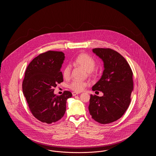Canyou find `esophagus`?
<instances>
[{
	"mask_svg": "<svg viewBox=\"0 0 156 156\" xmlns=\"http://www.w3.org/2000/svg\"><path fill=\"white\" fill-rule=\"evenodd\" d=\"M80 94V92H73L72 93V94H73V96H75V95H78V94Z\"/></svg>",
	"mask_w": 156,
	"mask_h": 156,
	"instance_id": "obj_1",
	"label": "esophagus"
}]
</instances>
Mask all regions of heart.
Segmentation results:
<instances>
[{"label": "heart", "mask_w": 156, "mask_h": 156, "mask_svg": "<svg viewBox=\"0 0 156 156\" xmlns=\"http://www.w3.org/2000/svg\"><path fill=\"white\" fill-rule=\"evenodd\" d=\"M75 63L83 68L85 71L89 73L94 69L95 66V61L94 58L86 54H81L78 55L75 60ZM71 74V67L70 66H67L64 68L62 75L63 77L65 79H68L69 78ZM88 85L87 82L81 81L78 80H74L71 82L68 87L69 88L74 91L80 92L85 88Z\"/></svg>", "instance_id": "obj_1"}]
</instances>
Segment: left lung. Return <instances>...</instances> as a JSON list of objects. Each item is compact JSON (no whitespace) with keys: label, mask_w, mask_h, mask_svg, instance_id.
Listing matches in <instances>:
<instances>
[{"label":"left lung","mask_w":156,"mask_h":156,"mask_svg":"<svg viewBox=\"0 0 156 156\" xmlns=\"http://www.w3.org/2000/svg\"><path fill=\"white\" fill-rule=\"evenodd\" d=\"M92 51L102 60L104 70L92 89L102 92L104 95H90L89 113L99 123H110L120 118L129 108L133 89V73L119 52L100 48H94Z\"/></svg>","instance_id":"left-lung-1"}]
</instances>
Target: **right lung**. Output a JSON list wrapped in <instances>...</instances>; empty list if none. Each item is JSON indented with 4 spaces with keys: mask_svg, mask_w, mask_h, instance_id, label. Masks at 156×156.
<instances>
[{
    "mask_svg": "<svg viewBox=\"0 0 156 156\" xmlns=\"http://www.w3.org/2000/svg\"><path fill=\"white\" fill-rule=\"evenodd\" d=\"M65 54L48 51L33 59L26 69L23 92L33 116L41 122L51 124L61 119L66 111L69 91L54 94V88L63 81L61 71Z\"/></svg>",
    "mask_w": 156,
    "mask_h": 156,
    "instance_id": "add662e5",
    "label": "right lung"
}]
</instances>
